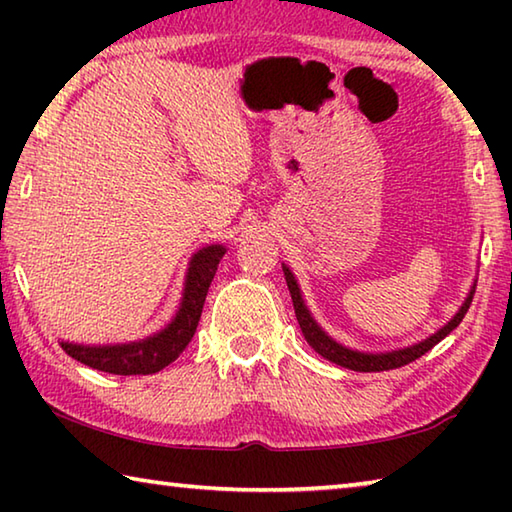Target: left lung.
Wrapping results in <instances>:
<instances>
[{
  "mask_svg": "<svg viewBox=\"0 0 512 512\" xmlns=\"http://www.w3.org/2000/svg\"><path fill=\"white\" fill-rule=\"evenodd\" d=\"M225 250L221 246H207L196 253L189 262V273L185 282V296L176 318L144 341L135 343H112V345H81L63 341V348L69 357L85 363L94 370L112 372V375H153V372L169 366L178 359V354L187 348L196 332L198 318H201L203 302L210 289V282L216 273V264ZM307 343L314 348V332L302 325Z\"/></svg>",
  "mask_w": 512,
  "mask_h": 512,
  "instance_id": "left-lung-1",
  "label": "left lung"
}]
</instances>
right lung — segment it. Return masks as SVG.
I'll use <instances>...</instances> for the list:
<instances>
[{
    "mask_svg": "<svg viewBox=\"0 0 512 512\" xmlns=\"http://www.w3.org/2000/svg\"><path fill=\"white\" fill-rule=\"evenodd\" d=\"M284 277H287V287L291 291V300H293V309H296V318L300 323V329L302 325H305L307 329H311L314 332V350L318 354H323L325 359L339 363V366L343 368H350V370H357V372H377V370H391V368H400V366H406V363H411L415 359H420L424 352H429L433 345L440 343L445 339V336L452 332L454 327H458V323H461L463 316L467 314V309H470V302H472V296L474 293H470V298L465 300V305L461 307V311L449 320V323L440 329V332H436L433 336H429L427 341H422L418 345H413V348H406V350H397V352H388V354H377V357H370V354H359V352H352V350H345L343 345H339L336 341L329 339V336L323 332L316 325V320L311 318L309 309L305 307V302H302V296H300V289H298V282L296 277H293V273L289 271L287 266H284Z\"/></svg>",
    "mask_w": 512,
    "mask_h": 512,
    "instance_id": "add662e5",
    "label": "right lung"
}]
</instances>
